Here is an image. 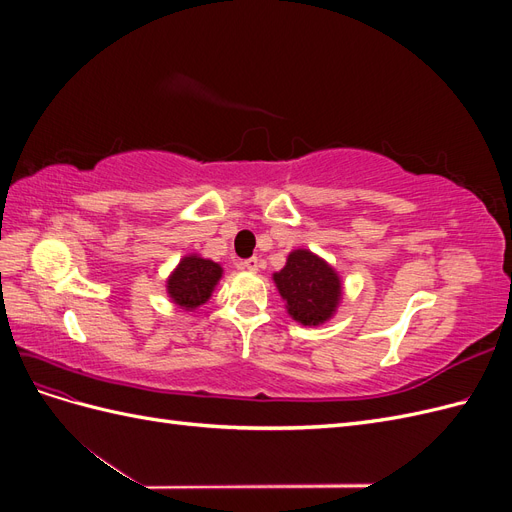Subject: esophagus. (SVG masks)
<instances>
[{
	"label": "esophagus",
	"instance_id": "1",
	"mask_svg": "<svg viewBox=\"0 0 512 512\" xmlns=\"http://www.w3.org/2000/svg\"><path fill=\"white\" fill-rule=\"evenodd\" d=\"M241 269H245V271H252V273H256L258 269H260V260L254 256V258H247V260H243L241 262Z\"/></svg>",
	"mask_w": 512,
	"mask_h": 512
}]
</instances>
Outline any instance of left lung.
Returning <instances> with one entry per match:
<instances>
[{"label":"left lung","mask_w":512,"mask_h":512,"mask_svg":"<svg viewBox=\"0 0 512 512\" xmlns=\"http://www.w3.org/2000/svg\"><path fill=\"white\" fill-rule=\"evenodd\" d=\"M273 282L288 316L303 327L329 322L344 299V284L335 267L305 247L288 254L284 269L273 273Z\"/></svg>","instance_id":"1"}]
</instances>
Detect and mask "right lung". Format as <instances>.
Segmentation results:
<instances>
[{"label":"right lung","instance_id":"right-lung-1","mask_svg":"<svg viewBox=\"0 0 512 512\" xmlns=\"http://www.w3.org/2000/svg\"><path fill=\"white\" fill-rule=\"evenodd\" d=\"M222 275L224 269L218 262L200 254H185L179 260V265L168 275L166 294L170 303L181 307L183 312H194V309L211 299Z\"/></svg>","mask_w":512,"mask_h":512}]
</instances>
